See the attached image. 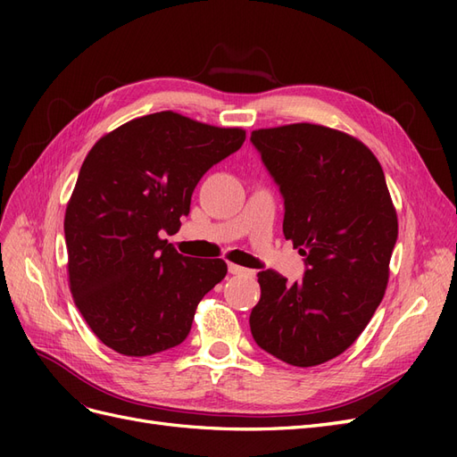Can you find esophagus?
Returning <instances> with one entry per match:
<instances>
[{
	"mask_svg": "<svg viewBox=\"0 0 457 457\" xmlns=\"http://www.w3.org/2000/svg\"><path fill=\"white\" fill-rule=\"evenodd\" d=\"M228 272H230V274H240V276H253V274H255V272L250 270V269L237 265V262H228Z\"/></svg>",
	"mask_w": 457,
	"mask_h": 457,
	"instance_id": "34e87169",
	"label": "esophagus"
}]
</instances>
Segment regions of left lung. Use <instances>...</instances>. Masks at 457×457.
Segmentation results:
<instances>
[{"instance_id": "left-lung-1", "label": "left lung", "mask_w": 457, "mask_h": 457, "mask_svg": "<svg viewBox=\"0 0 457 457\" xmlns=\"http://www.w3.org/2000/svg\"><path fill=\"white\" fill-rule=\"evenodd\" d=\"M284 196V237L305 257V276L289 286L261 270V299L250 328L262 351L309 368L347 351L379 307L389 282L398 219L373 152L318 123L255 129Z\"/></svg>"}]
</instances>
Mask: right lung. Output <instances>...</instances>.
Masks as SVG:
<instances>
[{"mask_svg": "<svg viewBox=\"0 0 457 457\" xmlns=\"http://www.w3.org/2000/svg\"><path fill=\"white\" fill-rule=\"evenodd\" d=\"M244 141L242 128L163 110L93 145L66 205V267L76 307L106 347L150 356L185 341L227 262L185 257L162 234L179 230L204 173Z\"/></svg>", "mask_w": 457, "mask_h": 457, "instance_id": "add662e5", "label": "right lung"}]
</instances>
